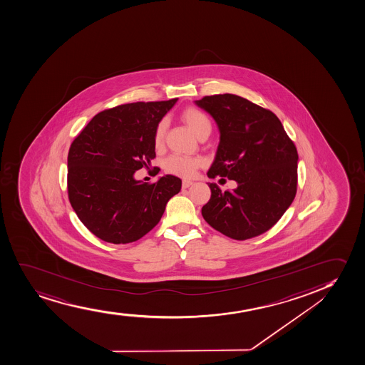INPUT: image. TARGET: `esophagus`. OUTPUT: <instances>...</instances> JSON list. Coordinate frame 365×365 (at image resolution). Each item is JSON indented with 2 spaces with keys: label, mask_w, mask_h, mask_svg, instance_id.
Segmentation results:
<instances>
[{
  "label": "esophagus",
  "mask_w": 365,
  "mask_h": 365,
  "mask_svg": "<svg viewBox=\"0 0 365 365\" xmlns=\"http://www.w3.org/2000/svg\"><path fill=\"white\" fill-rule=\"evenodd\" d=\"M192 185V180H183V182H182V188L183 189H187V188H189V187H190V185Z\"/></svg>",
  "instance_id": "obj_1"
}]
</instances>
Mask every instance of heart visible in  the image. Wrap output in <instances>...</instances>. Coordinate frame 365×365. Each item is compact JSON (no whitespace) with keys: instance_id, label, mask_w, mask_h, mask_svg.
<instances>
[{"instance_id":"obj_1","label":"heart","mask_w":365,"mask_h":365,"mask_svg":"<svg viewBox=\"0 0 365 365\" xmlns=\"http://www.w3.org/2000/svg\"><path fill=\"white\" fill-rule=\"evenodd\" d=\"M180 119L183 120L189 128L194 132L199 140L207 137L212 130V123L206 113L199 108H185V110L180 113ZM168 128V120H159L156 123L153 133V143L156 149L164 145L165 135ZM205 161L200 156H185V155H170L164 160L163 168L166 173L175 176L190 178L197 173V168L204 166Z\"/></svg>"}]
</instances>
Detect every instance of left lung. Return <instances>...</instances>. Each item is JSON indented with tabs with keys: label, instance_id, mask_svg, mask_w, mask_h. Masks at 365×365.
Listing matches in <instances>:
<instances>
[{
	"label": "left lung",
	"instance_id": "8db88e82",
	"mask_svg": "<svg viewBox=\"0 0 365 365\" xmlns=\"http://www.w3.org/2000/svg\"><path fill=\"white\" fill-rule=\"evenodd\" d=\"M217 123V153L207 176L228 177L238 187L211 197L201 215L212 228L235 240L270 230L289 209L297 190V149L277 115L239 96L195 101ZM223 180V178H222Z\"/></svg>",
	"mask_w": 365,
	"mask_h": 365
}]
</instances>
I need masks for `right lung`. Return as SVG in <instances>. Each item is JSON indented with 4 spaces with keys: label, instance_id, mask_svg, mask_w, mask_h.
Masks as SVG:
<instances>
[{
    "label": "right lung",
    "instance_id": "add662e5",
    "mask_svg": "<svg viewBox=\"0 0 365 365\" xmlns=\"http://www.w3.org/2000/svg\"><path fill=\"white\" fill-rule=\"evenodd\" d=\"M176 102L128 103L106 109L70 145L68 197L80 221L97 238L111 244L138 240L159 223L168 201L180 192L182 180L173 175L152 185L133 177L155 158L154 128Z\"/></svg>",
    "mask_w": 365,
    "mask_h": 365
}]
</instances>
